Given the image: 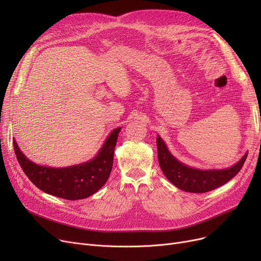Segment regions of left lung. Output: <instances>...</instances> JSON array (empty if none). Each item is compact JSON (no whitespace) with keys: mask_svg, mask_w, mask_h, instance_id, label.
Segmentation results:
<instances>
[{"mask_svg":"<svg viewBox=\"0 0 261 261\" xmlns=\"http://www.w3.org/2000/svg\"><path fill=\"white\" fill-rule=\"evenodd\" d=\"M156 146L160 166L167 179L177 188L196 194L207 193L227 183L240 171L248 156L246 152L237 164L226 169L200 170L188 167L177 161L168 151L160 136L156 139Z\"/></svg>","mask_w":261,"mask_h":261,"instance_id":"obj_1","label":"left lung"}]
</instances>
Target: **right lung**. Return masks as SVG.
I'll return each instance as SVG.
<instances>
[{
    "instance_id": "right-lung-1",
    "label": "right lung",
    "mask_w": 261,
    "mask_h": 261,
    "mask_svg": "<svg viewBox=\"0 0 261 261\" xmlns=\"http://www.w3.org/2000/svg\"><path fill=\"white\" fill-rule=\"evenodd\" d=\"M120 129L116 128L111 132L93 160L65 168L37 165L22 153L15 140L13 148L24 173L38 188L65 200H80L95 194L108 181Z\"/></svg>"
}]
</instances>
